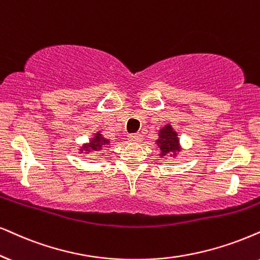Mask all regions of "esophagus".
Instances as JSON below:
<instances>
[{
    "label": "esophagus",
    "mask_w": 260,
    "mask_h": 260,
    "mask_svg": "<svg viewBox=\"0 0 260 260\" xmlns=\"http://www.w3.org/2000/svg\"><path fill=\"white\" fill-rule=\"evenodd\" d=\"M141 140H143V136L140 133L131 134L129 136V141H133V143H141Z\"/></svg>",
    "instance_id": "34e87169"
}]
</instances>
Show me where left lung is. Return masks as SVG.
<instances>
[{
    "mask_svg": "<svg viewBox=\"0 0 260 260\" xmlns=\"http://www.w3.org/2000/svg\"><path fill=\"white\" fill-rule=\"evenodd\" d=\"M154 143L157 144L160 151L159 156L164 157L167 154L176 157L177 153L181 152L182 146L180 145L179 134L170 123H167L158 131V139Z\"/></svg>",
    "mask_w": 260,
    "mask_h": 260,
    "instance_id": "left-lung-1",
    "label": "left lung"
}]
</instances>
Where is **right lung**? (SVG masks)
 I'll use <instances>...</instances> for the list:
<instances>
[{
    "label": "right lung",
    "mask_w": 260,
    "mask_h": 260,
    "mask_svg": "<svg viewBox=\"0 0 260 260\" xmlns=\"http://www.w3.org/2000/svg\"><path fill=\"white\" fill-rule=\"evenodd\" d=\"M107 146H111L110 140L103 137L100 131L93 133V138L88 140V143H85L79 147V152L80 153H90V152H97V151H102V149Z\"/></svg>",
    "instance_id": "add662e5"
}]
</instances>
